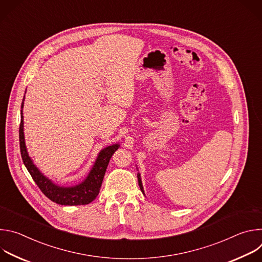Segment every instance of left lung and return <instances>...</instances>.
<instances>
[{"instance_id": "1", "label": "left lung", "mask_w": 262, "mask_h": 262, "mask_svg": "<svg viewBox=\"0 0 262 262\" xmlns=\"http://www.w3.org/2000/svg\"><path fill=\"white\" fill-rule=\"evenodd\" d=\"M138 181H139V185H140V189L142 191V193L144 194V190H143V185H142V180H141V177H140V174L138 173Z\"/></svg>"}]
</instances>
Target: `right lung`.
I'll use <instances>...</instances> for the list:
<instances>
[{"mask_svg":"<svg viewBox=\"0 0 262 262\" xmlns=\"http://www.w3.org/2000/svg\"><path fill=\"white\" fill-rule=\"evenodd\" d=\"M21 102L20 124H19V147L23 162L31 174L35 183L38 185L40 191L53 202L61 205H85L92 202L99 194L103 176L108 165V162L119 148V144H114L103 148L98 154V157L84 181L73 186H60L55 184L51 179L46 177L37 168L28 155L24 136V116Z\"/></svg>","mask_w":262,"mask_h":262,"instance_id":"add662e5","label":"right lung"}]
</instances>
